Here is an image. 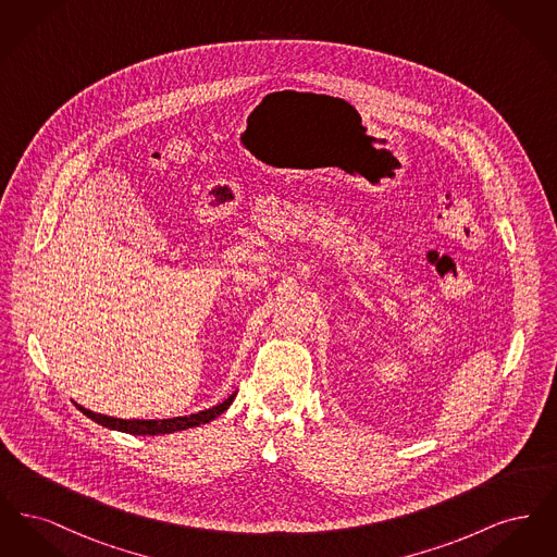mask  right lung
<instances>
[{
    "label": "right lung",
    "instance_id": "obj_1",
    "mask_svg": "<svg viewBox=\"0 0 557 557\" xmlns=\"http://www.w3.org/2000/svg\"><path fill=\"white\" fill-rule=\"evenodd\" d=\"M236 395H232L230 398H225L221 405L207 409V411H200V413H191V416H184V418H171V420H116V418H108V416H100V413H94L85 407H79L81 413H85L89 420H94L96 424L107 425L112 430H119V432H127V434H171V432H177V430H187V428H194V425L207 424L214 418H219L234 400Z\"/></svg>",
    "mask_w": 557,
    "mask_h": 557
}]
</instances>
